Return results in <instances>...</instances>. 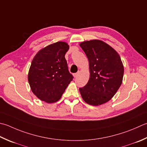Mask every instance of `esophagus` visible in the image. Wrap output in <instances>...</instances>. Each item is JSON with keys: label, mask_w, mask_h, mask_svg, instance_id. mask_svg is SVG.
<instances>
[{"label": "esophagus", "mask_w": 147, "mask_h": 147, "mask_svg": "<svg viewBox=\"0 0 147 147\" xmlns=\"http://www.w3.org/2000/svg\"><path fill=\"white\" fill-rule=\"evenodd\" d=\"M78 74H79V73H74V74H73V76H74V78H76L78 76Z\"/></svg>", "instance_id": "34e87169"}]
</instances>
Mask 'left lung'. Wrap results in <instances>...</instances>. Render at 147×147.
Wrapping results in <instances>:
<instances>
[{
	"mask_svg": "<svg viewBox=\"0 0 147 147\" xmlns=\"http://www.w3.org/2000/svg\"><path fill=\"white\" fill-rule=\"evenodd\" d=\"M89 62L90 78L80 88L83 100L92 106L109 101L116 94L123 80V65L114 49L100 40L93 39L80 44Z\"/></svg>",
	"mask_w": 147,
	"mask_h": 147,
	"instance_id": "1",
	"label": "left lung"
}]
</instances>
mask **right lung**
Masks as SVG:
<instances>
[{"label": "right lung", "mask_w": 147, "mask_h": 147, "mask_svg": "<svg viewBox=\"0 0 147 147\" xmlns=\"http://www.w3.org/2000/svg\"><path fill=\"white\" fill-rule=\"evenodd\" d=\"M69 48L65 42L53 43L40 50L32 61L28 81L32 92L42 101H58L73 80L65 59Z\"/></svg>", "instance_id": "add662e5"}]
</instances>
